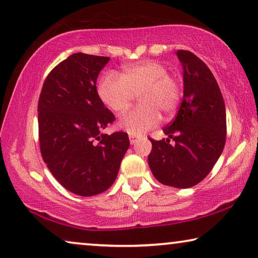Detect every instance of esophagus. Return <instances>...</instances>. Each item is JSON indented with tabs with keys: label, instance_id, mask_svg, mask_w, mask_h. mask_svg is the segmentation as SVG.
<instances>
[{
	"label": "esophagus",
	"instance_id": "1",
	"mask_svg": "<svg viewBox=\"0 0 258 258\" xmlns=\"http://www.w3.org/2000/svg\"><path fill=\"white\" fill-rule=\"evenodd\" d=\"M137 141H138V137L133 136V134H130V142H131V145H134Z\"/></svg>",
	"mask_w": 258,
	"mask_h": 258
}]
</instances>
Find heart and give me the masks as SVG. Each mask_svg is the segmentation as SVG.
<instances>
[{"instance_id": "b5f03b06", "label": "heart", "mask_w": 258, "mask_h": 258, "mask_svg": "<svg viewBox=\"0 0 258 258\" xmlns=\"http://www.w3.org/2000/svg\"><path fill=\"white\" fill-rule=\"evenodd\" d=\"M141 105L120 118L118 126L133 136H140L156 126L161 113L170 116L177 110L182 96L180 81L156 60H142L122 69L120 77L107 72L97 85V95L105 107L120 114L127 110L136 95Z\"/></svg>"}]
</instances>
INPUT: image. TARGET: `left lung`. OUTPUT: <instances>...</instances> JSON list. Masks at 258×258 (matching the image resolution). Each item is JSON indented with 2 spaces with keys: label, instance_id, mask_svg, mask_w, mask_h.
Masks as SVG:
<instances>
[{
  "label": "left lung",
  "instance_id": "obj_1",
  "mask_svg": "<svg viewBox=\"0 0 258 258\" xmlns=\"http://www.w3.org/2000/svg\"><path fill=\"white\" fill-rule=\"evenodd\" d=\"M183 70V96L177 116L163 128L167 138L149 139L148 164L163 185L189 188L209 174L226 141V111L210 69L188 50H178ZM176 144L172 146L169 139Z\"/></svg>",
  "mask_w": 258,
  "mask_h": 258
}]
</instances>
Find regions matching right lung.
Returning a JSON list of instances; mask_svg holds the SVG:
<instances>
[{
    "label": "right lung",
    "instance_id": "1",
    "mask_svg": "<svg viewBox=\"0 0 258 258\" xmlns=\"http://www.w3.org/2000/svg\"><path fill=\"white\" fill-rule=\"evenodd\" d=\"M109 57L77 52L52 69L38 104L40 150L60 185L80 196L103 193L116 180L127 133H102L114 114L96 91Z\"/></svg>",
    "mask_w": 258,
    "mask_h": 258
}]
</instances>
